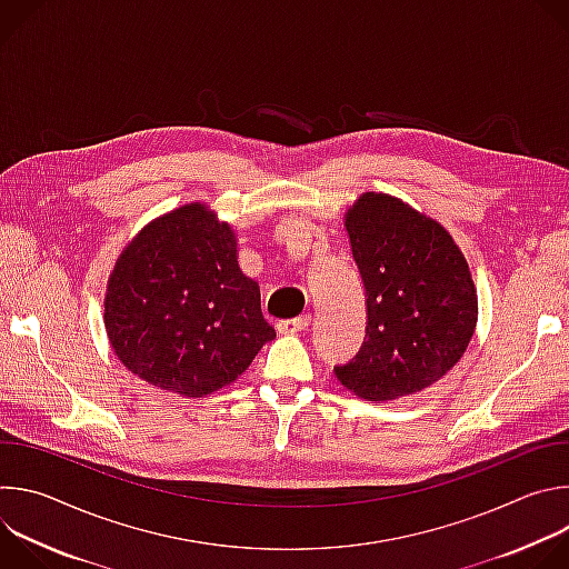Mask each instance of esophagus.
Here are the masks:
<instances>
[{
	"label": "esophagus",
	"instance_id": "1",
	"mask_svg": "<svg viewBox=\"0 0 569 569\" xmlns=\"http://www.w3.org/2000/svg\"><path fill=\"white\" fill-rule=\"evenodd\" d=\"M310 323V315H301V317H295V319H281L277 321V331L283 333V336H292V333H299L303 331Z\"/></svg>",
	"mask_w": 569,
	"mask_h": 569
}]
</instances>
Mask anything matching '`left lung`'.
Returning <instances> with one entry per match:
<instances>
[{
  "label": "left lung",
  "mask_w": 569,
  "mask_h": 569,
  "mask_svg": "<svg viewBox=\"0 0 569 569\" xmlns=\"http://www.w3.org/2000/svg\"><path fill=\"white\" fill-rule=\"evenodd\" d=\"M345 224L367 297L365 342L336 367L360 398L391 400L443 378L477 323V292L452 236L387 193H365Z\"/></svg>",
  "instance_id": "obj_1"
}]
</instances>
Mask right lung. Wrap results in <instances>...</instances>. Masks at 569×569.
I'll use <instances>...</instances> for the list:
<instances>
[{
  "label": "right lung",
  "mask_w": 569,
  "mask_h": 569,
  "mask_svg": "<svg viewBox=\"0 0 569 569\" xmlns=\"http://www.w3.org/2000/svg\"><path fill=\"white\" fill-rule=\"evenodd\" d=\"M236 254L233 229L200 202L152 220L128 242L106 295V331L126 369L200 398L252 365L277 333Z\"/></svg>",
  "instance_id": "obj_1"
}]
</instances>
